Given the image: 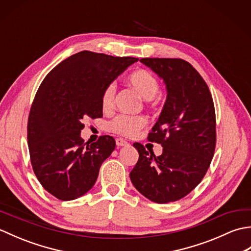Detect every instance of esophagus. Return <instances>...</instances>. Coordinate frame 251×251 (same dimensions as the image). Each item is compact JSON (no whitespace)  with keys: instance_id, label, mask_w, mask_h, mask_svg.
Listing matches in <instances>:
<instances>
[{"instance_id":"esophagus-1","label":"esophagus","mask_w":251,"mask_h":251,"mask_svg":"<svg viewBox=\"0 0 251 251\" xmlns=\"http://www.w3.org/2000/svg\"><path fill=\"white\" fill-rule=\"evenodd\" d=\"M115 142H116V146L117 147H124V146L128 145V142H127L126 140H124V139H122V138H116Z\"/></svg>"}]
</instances>
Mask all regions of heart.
I'll return each mask as SVG.
<instances>
[{
	"label": "heart",
	"instance_id": "obj_1",
	"mask_svg": "<svg viewBox=\"0 0 251 251\" xmlns=\"http://www.w3.org/2000/svg\"><path fill=\"white\" fill-rule=\"evenodd\" d=\"M130 86L136 89L143 99H152L159 89L157 78L151 72L147 70H137L132 72L127 78ZM116 87L114 83L106 85L101 95V106L104 112H109L114 108ZM147 124L146 117L141 115H125L120 114L109 123V130L113 134L123 137H132L138 134Z\"/></svg>",
	"mask_w": 251,
	"mask_h": 251
}]
</instances>
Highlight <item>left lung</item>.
I'll use <instances>...</instances> for the list:
<instances>
[{
    "instance_id": "obj_1",
    "label": "left lung",
    "mask_w": 251,
    "mask_h": 251,
    "mask_svg": "<svg viewBox=\"0 0 251 251\" xmlns=\"http://www.w3.org/2000/svg\"><path fill=\"white\" fill-rule=\"evenodd\" d=\"M164 79L167 98L148 140L162 145L155 156L134 143L139 159L130 172L135 188L158 204L188 195L204 178L216 148L215 105L204 78L179 58H142Z\"/></svg>"
}]
</instances>
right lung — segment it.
Wrapping results in <instances>:
<instances>
[{
  "mask_svg": "<svg viewBox=\"0 0 251 251\" xmlns=\"http://www.w3.org/2000/svg\"><path fill=\"white\" fill-rule=\"evenodd\" d=\"M136 61L83 50L61 61L41 83L28 119L30 159L42 186L58 200H75L92 189L101 164L115 149L111 136L85 143L83 121L102 116L103 89Z\"/></svg>",
  "mask_w": 251,
  "mask_h": 251,
  "instance_id": "1",
  "label": "right lung"
}]
</instances>
